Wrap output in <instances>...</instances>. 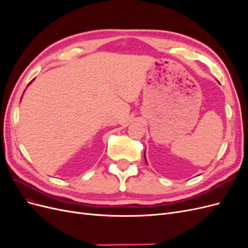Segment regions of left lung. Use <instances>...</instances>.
<instances>
[{
	"label": "left lung",
	"instance_id": "obj_1",
	"mask_svg": "<svg viewBox=\"0 0 248 248\" xmlns=\"http://www.w3.org/2000/svg\"><path fill=\"white\" fill-rule=\"evenodd\" d=\"M145 160H146V155H145ZM146 162H147V160H146Z\"/></svg>",
	"mask_w": 248,
	"mask_h": 248
}]
</instances>
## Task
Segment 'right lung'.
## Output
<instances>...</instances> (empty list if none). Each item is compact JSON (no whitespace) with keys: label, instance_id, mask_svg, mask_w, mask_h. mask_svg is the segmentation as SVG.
<instances>
[{"label":"right lung","instance_id":"right-lung-1","mask_svg":"<svg viewBox=\"0 0 248 248\" xmlns=\"http://www.w3.org/2000/svg\"><path fill=\"white\" fill-rule=\"evenodd\" d=\"M31 82H32V81H31ZM31 82H30V84H31ZM30 84H29V85H30Z\"/></svg>","mask_w":248,"mask_h":248}]
</instances>
